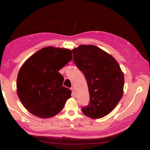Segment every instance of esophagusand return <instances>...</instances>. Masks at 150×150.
Returning <instances> with one entry per match:
<instances>
[{
    "instance_id": "esophagus-1",
    "label": "esophagus",
    "mask_w": 150,
    "mask_h": 150,
    "mask_svg": "<svg viewBox=\"0 0 150 150\" xmlns=\"http://www.w3.org/2000/svg\"><path fill=\"white\" fill-rule=\"evenodd\" d=\"M71 90L72 91V96H74V94H75V92H74V88H73V87L71 88Z\"/></svg>"
}]
</instances>
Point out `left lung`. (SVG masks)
Wrapping results in <instances>:
<instances>
[{
	"instance_id": "left-lung-1",
	"label": "left lung",
	"mask_w": 150,
	"mask_h": 150,
	"mask_svg": "<svg viewBox=\"0 0 150 150\" xmlns=\"http://www.w3.org/2000/svg\"><path fill=\"white\" fill-rule=\"evenodd\" d=\"M72 51L73 61L87 81L90 94L89 104L81 110L91 118H101L121 100L124 74L114 57L93 45H81Z\"/></svg>"
}]
</instances>
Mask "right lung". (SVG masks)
I'll return each mask as SVG.
<instances>
[{"instance_id": "right-lung-1", "label": "right lung", "mask_w": 150, "mask_h": 150, "mask_svg": "<svg viewBox=\"0 0 150 150\" xmlns=\"http://www.w3.org/2000/svg\"><path fill=\"white\" fill-rule=\"evenodd\" d=\"M72 59L71 50L52 46L41 49L22 66L17 75V93L30 113L49 118L61 112L71 91L62 86L59 72Z\"/></svg>"}]
</instances>
